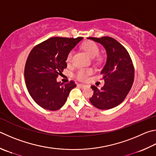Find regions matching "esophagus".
I'll return each mask as SVG.
<instances>
[{"mask_svg":"<svg viewBox=\"0 0 156 156\" xmlns=\"http://www.w3.org/2000/svg\"><path fill=\"white\" fill-rule=\"evenodd\" d=\"M78 86H79L80 88H82V89H83V88L86 87V85H85V84H78Z\"/></svg>","mask_w":156,"mask_h":156,"instance_id":"esophagus-1","label":"esophagus"}]
</instances>
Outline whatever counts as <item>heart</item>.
<instances>
[{
  "mask_svg": "<svg viewBox=\"0 0 156 156\" xmlns=\"http://www.w3.org/2000/svg\"><path fill=\"white\" fill-rule=\"evenodd\" d=\"M82 48L85 52L90 57L94 58L97 56L100 52V48L97 44L94 41H87L84 42L82 45ZM73 52L70 51L67 56L66 61L67 63H71L72 60ZM98 59H100L98 57ZM93 72V70L90 68L89 69H80L76 73V77L80 80H86L90 75H91Z\"/></svg>",
  "mask_w": 156,
  "mask_h": 156,
  "instance_id": "1",
  "label": "heart"
}]
</instances>
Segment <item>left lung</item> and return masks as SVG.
Here are the masks:
<instances>
[{"instance_id":"8db88e82","label":"left lung","mask_w":156,"mask_h":156,"mask_svg":"<svg viewBox=\"0 0 156 156\" xmlns=\"http://www.w3.org/2000/svg\"><path fill=\"white\" fill-rule=\"evenodd\" d=\"M87 39L102 45L107 55L106 64L101 71L105 84L101 89L91 86L93 95L89 100L97 108H112L125 100L134 83L132 59L125 48L115 39L110 37Z\"/></svg>"}]
</instances>
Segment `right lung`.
I'll return each mask as SVG.
<instances>
[{"mask_svg": "<svg viewBox=\"0 0 156 156\" xmlns=\"http://www.w3.org/2000/svg\"><path fill=\"white\" fill-rule=\"evenodd\" d=\"M83 39L52 37L30 51L25 65V82L31 98L43 108L60 109L76 87L73 81L63 84L56 78L67 67L68 53Z\"/></svg>", "mask_w": 156, "mask_h": 156, "instance_id": "add662e5", "label": "right lung"}]
</instances>
